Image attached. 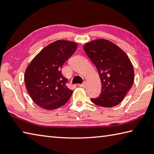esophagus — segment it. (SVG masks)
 Returning <instances> with one entry per match:
<instances>
[{
  "instance_id": "obj_1",
  "label": "esophagus",
  "mask_w": 154,
  "mask_h": 154,
  "mask_svg": "<svg viewBox=\"0 0 154 154\" xmlns=\"http://www.w3.org/2000/svg\"><path fill=\"white\" fill-rule=\"evenodd\" d=\"M86 85H87V83H86V82L83 83L82 84H79V86H80V87H82V88H85V87H86Z\"/></svg>"
}]
</instances>
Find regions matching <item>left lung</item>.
I'll return each instance as SVG.
<instances>
[{
  "label": "left lung",
  "instance_id": "8db88e82",
  "mask_svg": "<svg viewBox=\"0 0 154 154\" xmlns=\"http://www.w3.org/2000/svg\"><path fill=\"white\" fill-rule=\"evenodd\" d=\"M83 49L97 69L102 85L100 95L91 98L92 102L103 107L118 105L134 82V69L128 56L116 44L105 39L90 41Z\"/></svg>",
  "mask_w": 154,
  "mask_h": 154
}]
</instances>
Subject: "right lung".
<instances>
[{
	"label": "right lung",
	"mask_w": 154,
	"mask_h": 154,
	"mask_svg": "<svg viewBox=\"0 0 154 154\" xmlns=\"http://www.w3.org/2000/svg\"><path fill=\"white\" fill-rule=\"evenodd\" d=\"M77 48L76 43L58 40L44 48L26 68L25 85L31 98L47 110L60 107L69 101L72 90L62 74V65Z\"/></svg>",
	"instance_id": "right-lung-1"
}]
</instances>
